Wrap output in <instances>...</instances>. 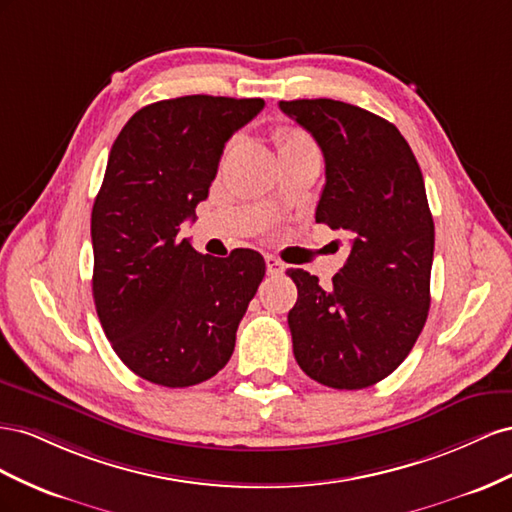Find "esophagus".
<instances>
[{
  "instance_id": "1",
  "label": "esophagus",
  "mask_w": 512,
  "mask_h": 512,
  "mask_svg": "<svg viewBox=\"0 0 512 512\" xmlns=\"http://www.w3.org/2000/svg\"><path fill=\"white\" fill-rule=\"evenodd\" d=\"M266 268L270 276H281L285 272V264L281 259H276L272 255H266Z\"/></svg>"
}]
</instances>
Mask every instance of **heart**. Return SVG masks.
<instances>
[{"label":"heart","instance_id":"obj_1","mask_svg":"<svg viewBox=\"0 0 512 512\" xmlns=\"http://www.w3.org/2000/svg\"><path fill=\"white\" fill-rule=\"evenodd\" d=\"M276 141H279L281 152L285 150H298V148H311L313 141L309 139V135L302 133L298 128H283L276 135Z\"/></svg>","mask_w":512,"mask_h":512}]
</instances>
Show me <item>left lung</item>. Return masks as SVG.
Here are the masks:
<instances>
[{
  "label": "left lung",
  "instance_id": "obj_1",
  "mask_svg": "<svg viewBox=\"0 0 512 512\" xmlns=\"http://www.w3.org/2000/svg\"><path fill=\"white\" fill-rule=\"evenodd\" d=\"M326 160L315 221L349 233L332 285L300 268L287 315L300 369L337 390L382 382L412 352L429 315L435 229L410 143L379 115L341 100H281Z\"/></svg>",
  "mask_w": 512,
  "mask_h": 512
}]
</instances>
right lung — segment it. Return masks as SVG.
<instances>
[{
    "mask_svg": "<svg viewBox=\"0 0 512 512\" xmlns=\"http://www.w3.org/2000/svg\"><path fill=\"white\" fill-rule=\"evenodd\" d=\"M261 98L182 96L139 109L109 152L92 208L96 313L115 354L152 384L186 388L229 362L236 330L266 274L251 248L201 255L195 221L229 137Z\"/></svg>",
    "mask_w": 512,
    "mask_h": 512,
    "instance_id": "1",
    "label": "right lung"
}]
</instances>
